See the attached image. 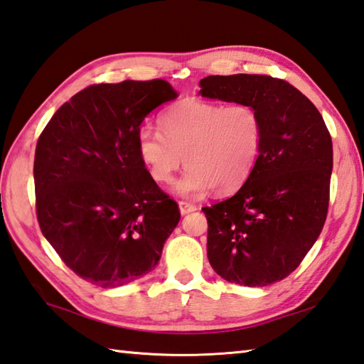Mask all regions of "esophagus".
Returning a JSON list of instances; mask_svg holds the SVG:
<instances>
[{
  "label": "esophagus",
  "mask_w": 364,
  "mask_h": 364,
  "mask_svg": "<svg viewBox=\"0 0 364 364\" xmlns=\"http://www.w3.org/2000/svg\"><path fill=\"white\" fill-rule=\"evenodd\" d=\"M178 206H180L181 215H188V213H192V211L197 210L196 205L188 203V202H178Z\"/></svg>",
  "instance_id": "34e87169"
}]
</instances>
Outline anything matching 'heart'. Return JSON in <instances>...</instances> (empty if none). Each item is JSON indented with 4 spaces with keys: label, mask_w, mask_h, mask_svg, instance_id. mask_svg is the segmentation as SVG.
<instances>
[{
    "label": "heart",
    "mask_w": 364,
    "mask_h": 364,
    "mask_svg": "<svg viewBox=\"0 0 364 364\" xmlns=\"http://www.w3.org/2000/svg\"><path fill=\"white\" fill-rule=\"evenodd\" d=\"M162 131L141 127L137 153L148 176L167 186L186 164L175 192L200 197L238 191L257 164L263 123L247 104L223 105L188 97L170 105L161 117Z\"/></svg>",
    "instance_id": "b5f03b06"
}]
</instances>
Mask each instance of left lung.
I'll return each mask as SVG.
<instances>
[{"label":"left lung","instance_id":"left-lung-1","mask_svg":"<svg viewBox=\"0 0 364 364\" xmlns=\"http://www.w3.org/2000/svg\"><path fill=\"white\" fill-rule=\"evenodd\" d=\"M200 95L259 112L263 140L251 176L233 197L202 211L206 254L223 279L265 287L300 265L323 229L330 200L333 144L303 92L281 78L210 75Z\"/></svg>","mask_w":364,"mask_h":364}]
</instances>
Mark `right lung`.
<instances>
[{
    "label": "right lung",
    "instance_id": "obj_1",
    "mask_svg": "<svg viewBox=\"0 0 364 364\" xmlns=\"http://www.w3.org/2000/svg\"><path fill=\"white\" fill-rule=\"evenodd\" d=\"M178 92L161 78L101 83L56 110L36 145V213L61 260L102 289L158 265L180 223L137 153L141 121Z\"/></svg>",
    "mask_w": 364,
    "mask_h": 364
}]
</instances>
